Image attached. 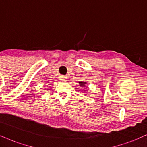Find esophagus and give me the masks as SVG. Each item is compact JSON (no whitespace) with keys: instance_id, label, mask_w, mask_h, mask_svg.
<instances>
[{"instance_id":"34e87169","label":"esophagus","mask_w":147,"mask_h":147,"mask_svg":"<svg viewBox=\"0 0 147 147\" xmlns=\"http://www.w3.org/2000/svg\"><path fill=\"white\" fill-rule=\"evenodd\" d=\"M66 79H67V77H66V76L62 75L60 77V80L61 81H62V82H65V81H66Z\"/></svg>"}]
</instances>
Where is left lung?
Listing matches in <instances>:
<instances>
[{
  "mask_svg": "<svg viewBox=\"0 0 147 147\" xmlns=\"http://www.w3.org/2000/svg\"><path fill=\"white\" fill-rule=\"evenodd\" d=\"M79 84L81 87H85V85L87 84V82H85V81H79Z\"/></svg>",
  "mask_w": 147,
  "mask_h": 147,
  "instance_id": "1",
  "label": "left lung"
}]
</instances>
